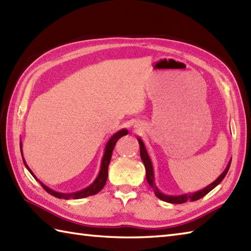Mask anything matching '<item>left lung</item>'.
<instances>
[{"instance_id": "1", "label": "left lung", "mask_w": 251, "mask_h": 251, "mask_svg": "<svg viewBox=\"0 0 251 251\" xmlns=\"http://www.w3.org/2000/svg\"><path fill=\"white\" fill-rule=\"evenodd\" d=\"M138 142H139V146H140V157H141V161L145 164V167H146V177H147V181L148 183L150 184L151 188L153 189L154 194H155L159 200H162L164 201H167L170 202V204H183L185 201H194L201 199V197H204L207 193H209L211 190H214L216 186L221 183V181L225 179V177L226 176L227 172H228V168L231 166V161L232 158L230 159V162L227 163V166L226 167V169L223 170V173L218 177L214 182H211L209 185L205 186L204 189L199 190L196 192H193V193H185V194H180V195H169V194H165L163 192H161L158 190V188L155 184V178H154V170H153V165L152 162L150 159V156H149V154L147 152V149L145 147V143L141 140V138H137Z\"/></svg>"}]
</instances>
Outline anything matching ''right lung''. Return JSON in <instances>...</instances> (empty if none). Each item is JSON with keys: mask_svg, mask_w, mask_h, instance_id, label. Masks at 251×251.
<instances>
[{"mask_svg": "<svg viewBox=\"0 0 251 251\" xmlns=\"http://www.w3.org/2000/svg\"><path fill=\"white\" fill-rule=\"evenodd\" d=\"M128 134V130L126 128H123L121 130H119L117 132H115L114 135H112L110 139L106 142V145L104 147V153H103V156L102 159H101V165H100V170H99V174L96 179L94 180V182L88 185L87 188H85L83 190H79L77 192H73V193H60V192H57L55 190H52L49 186L45 185L43 182H41V181L35 177V175L32 173V170L29 168L28 165H26L24 155H23V143L20 142V151H21V156H23V161L25 166L26 167V169L29 170L30 174L33 176L34 179L37 180L40 182V184L43 186L44 190L47 192V193H50V195L57 197V199H65V200H79V199H84V197H87V196H92L97 194L98 192H100L101 190L103 189V186L106 182V179H108V167H109V164L111 161V156H112V152H113V149L116 141L120 139L121 137L123 136H126Z\"/></svg>", "mask_w": 251, "mask_h": 251, "instance_id": "right-lung-1", "label": "right lung"}]
</instances>
